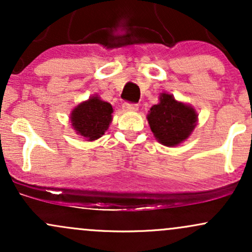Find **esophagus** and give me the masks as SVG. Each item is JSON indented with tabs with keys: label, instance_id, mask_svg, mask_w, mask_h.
I'll use <instances>...</instances> for the list:
<instances>
[{
	"label": "esophagus",
	"instance_id": "obj_1",
	"mask_svg": "<svg viewBox=\"0 0 252 252\" xmlns=\"http://www.w3.org/2000/svg\"><path fill=\"white\" fill-rule=\"evenodd\" d=\"M123 110L124 111H128V112H135L138 110V105L137 104H130V103H126L123 105Z\"/></svg>",
	"mask_w": 252,
	"mask_h": 252
}]
</instances>
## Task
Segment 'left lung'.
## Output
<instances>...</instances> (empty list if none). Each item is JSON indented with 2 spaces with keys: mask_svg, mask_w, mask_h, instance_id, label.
Returning <instances> with one entry per match:
<instances>
[{
  "mask_svg": "<svg viewBox=\"0 0 252 252\" xmlns=\"http://www.w3.org/2000/svg\"><path fill=\"white\" fill-rule=\"evenodd\" d=\"M147 120L158 142L175 147L192 134L198 115L192 106L178 102L172 94H161L160 103L150 108Z\"/></svg>",
  "mask_w": 252,
  "mask_h": 252,
  "instance_id": "1",
  "label": "left lung"
}]
</instances>
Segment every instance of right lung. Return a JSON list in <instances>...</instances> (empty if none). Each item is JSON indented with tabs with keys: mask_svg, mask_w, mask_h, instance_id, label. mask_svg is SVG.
Wrapping results in <instances>:
<instances>
[{
	"mask_svg": "<svg viewBox=\"0 0 252 252\" xmlns=\"http://www.w3.org/2000/svg\"><path fill=\"white\" fill-rule=\"evenodd\" d=\"M111 104L99 97L92 96L80 103L71 114V123L78 135L85 140L94 141L102 137L112 121Z\"/></svg>",
	"mask_w": 252,
	"mask_h": 252,
	"instance_id": "obj_1",
	"label": "right lung"
}]
</instances>
